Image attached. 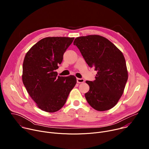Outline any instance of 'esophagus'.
Masks as SVG:
<instances>
[{
  "mask_svg": "<svg viewBox=\"0 0 149 149\" xmlns=\"http://www.w3.org/2000/svg\"><path fill=\"white\" fill-rule=\"evenodd\" d=\"M84 81H85V80L84 79H82V78H77V82L78 84L83 83V82H84Z\"/></svg>",
  "mask_w": 149,
  "mask_h": 149,
  "instance_id": "esophagus-1",
  "label": "esophagus"
}]
</instances>
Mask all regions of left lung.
Segmentation results:
<instances>
[{"instance_id": "1", "label": "left lung", "mask_w": 149, "mask_h": 149, "mask_svg": "<svg viewBox=\"0 0 149 149\" xmlns=\"http://www.w3.org/2000/svg\"><path fill=\"white\" fill-rule=\"evenodd\" d=\"M74 45L88 66L97 71L95 80L86 81L90 86L85 94L87 102L97 111L112 109L123 95L128 79L123 53L109 39L98 35L78 37Z\"/></svg>"}]
</instances>
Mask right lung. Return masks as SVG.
Masks as SVG:
<instances>
[{
    "instance_id": "1",
    "label": "right lung",
    "mask_w": 149,
    "mask_h": 149,
    "mask_svg": "<svg viewBox=\"0 0 149 149\" xmlns=\"http://www.w3.org/2000/svg\"><path fill=\"white\" fill-rule=\"evenodd\" d=\"M74 39L58 36L43 38L32 47L25 56L23 83L38 108L44 111L59 110L77 83L75 76L57 77L55 71Z\"/></svg>"
}]
</instances>
